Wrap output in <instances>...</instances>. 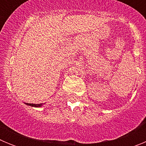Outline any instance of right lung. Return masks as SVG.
Returning a JSON list of instances; mask_svg holds the SVG:
<instances>
[{
    "label": "right lung",
    "mask_w": 146,
    "mask_h": 146,
    "mask_svg": "<svg viewBox=\"0 0 146 146\" xmlns=\"http://www.w3.org/2000/svg\"><path fill=\"white\" fill-rule=\"evenodd\" d=\"M26 104V103H25ZM26 104H28V105H30V106H32V107H36V108H38V107H41L42 105V104H31V103H27Z\"/></svg>",
    "instance_id": "right-lung-1"
}]
</instances>
